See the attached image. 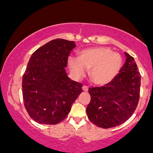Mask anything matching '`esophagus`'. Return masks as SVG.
I'll use <instances>...</instances> for the list:
<instances>
[{"instance_id":"obj_1","label":"esophagus","mask_w":153,"mask_h":153,"mask_svg":"<svg viewBox=\"0 0 153 153\" xmlns=\"http://www.w3.org/2000/svg\"><path fill=\"white\" fill-rule=\"evenodd\" d=\"M88 86H85V85H84L83 86H82V90L84 91H85V92H86V91H88Z\"/></svg>"}]
</instances>
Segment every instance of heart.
<instances>
[{
	"label": "heart",
	"instance_id": "1",
	"mask_svg": "<svg viewBox=\"0 0 153 153\" xmlns=\"http://www.w3.org/2000/svg\"><path fill=\"white\" fill-rule=\"evenodd\" d=\"M67 63L71 71L77 77H82L86 69L90 68L88 74L91 80L97 85H104L119 73L122 58L108 47H97L82 50L79 57L69 56Z\"/></svg>",
	"mask_w": 153,
	"mask_h": 153
}]
</instances>
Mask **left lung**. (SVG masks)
Here are the masks:
<instances>
[{"mask_svg": "<svg viewBox=\"0 0 153 153\" xmlns=\"http://www.w3.org/2000/svg\"><path fill=\"white\" fill-rule=\"evenodd\" d=\"M124 53L126 62L112 81L88 88L91 101L86 113L93 124L102 128L126 122L135 112L140 100L141 75L133 57Z\"/></svg>", "mask_w": 153, "mask_h": 153, "instance_id": "left-lung-1", "label": "left lung"}]
</instances>
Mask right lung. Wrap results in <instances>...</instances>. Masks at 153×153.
I'll list each match as a JSON object with an SVG mask.
<instances>
[{
    "instance_id": "1",
    "label": "right lung",
    "mask_w": 153,
    "mask_h": 153,
    "mask_svg": "<svg viewBox=\"0 0 153 153\" xmlns=\"http://www.w3.org/2000/svg\"><path fill=\"white\" fill-rule=\"evenodd\" d=\"M74 41L51 40L34 51L22 76L24 106L31 119L42 124L55 125L70 112L82 92V84L67 76L65 67Z\"/></svg>"
}]
</instances>
